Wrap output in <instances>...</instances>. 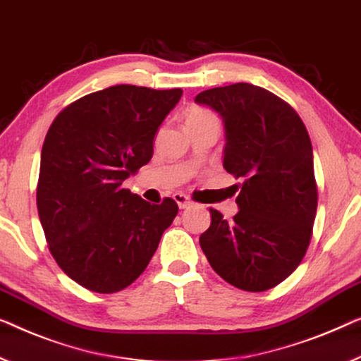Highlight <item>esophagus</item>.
<instances>
[{"mask_svg": "<svg viewBox=\"0 0 361 361\" xmlns=\"http://www.w3.org/2000/svg\"><path fill=\"white\" fill-rule=\"evenodd\" d=\"M175 201H176V204H178V207L180 209H188V207H191L192 206V201L188 196H185V195H175Z\"/></svg>", "mask_w": 361, "mask_h": 361, "instance_id": "esophagus-1", "label": "esophagus"}]
</instances>
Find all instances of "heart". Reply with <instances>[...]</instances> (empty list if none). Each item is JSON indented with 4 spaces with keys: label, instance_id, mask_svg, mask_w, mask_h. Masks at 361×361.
Wrapping results in <instances>:
<instances>
[{
    "label": "heart",
    "instance_id": "heart-1",
    "mask_svg": "<svg viewBox=\"0 0 361 361\" xmlns=\"http://www.w3.org/2000/svg\"><path fill=\"white\" fill-rule=\"evenodd\" d=\"M211 121H217V120H215L212 113L206 109H192L186 116V125H197V123H211Z\"/></svg>",
    "mask_w": 361,
    "mask_h": 361
}]
</instances>
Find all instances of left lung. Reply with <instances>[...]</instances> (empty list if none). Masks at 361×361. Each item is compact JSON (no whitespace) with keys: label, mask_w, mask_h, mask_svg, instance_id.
Returning a JSON list of instances; mask_svg holds the SVG:
<instances>
[{"label":"left lung","mask_w":361,"mask_h":361,"mask_svg":"<svg viewBox=\"0 0 361 361\" xmlns=\"http://www.w3.org/2000/svg\"><path fill=\"white\" fill-rule=\"evenodd\" d=\"M195 102L222 116L224 169L243 180L233 222L211 209L199 243L225 282L264 292L298 267L313 235L318 186L308 131L287 102L252 84L204 90Z\"/></svg>","instance_id":"obj_1"}]
</instances>
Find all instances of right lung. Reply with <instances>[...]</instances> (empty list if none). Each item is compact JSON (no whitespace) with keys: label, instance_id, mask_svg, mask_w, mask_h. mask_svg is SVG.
I'll return each mask as SVG.
<instances>
[{"label":"right lung","instance_id":"1","mask_svg":"<svg viewBox=\"0 0 361 361\" xmlns=\"http://www.w3.org/2000/svg\"><path fill=\"white\" fill-rule=\"evenodd\" d=\"M181 89L113 85L58 113L42 147L37 209L48 250L84 288L115 293L152 259L178 214L123 188L154 154V137Z\"/></svg>","mask_w":361,"mask_h":361}]
</instances>
